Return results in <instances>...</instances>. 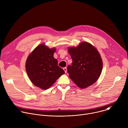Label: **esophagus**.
<instances>
[{"mask_svg": "<svg viewBox=\"0 0 128 128\" xmlns=\"http://www.w3.org/2000/svg\"><path fill=\"white\" fill-rule=\"evenodd\" d=\"M63 70H64V72H65V73H66V72H67V68H66V67H64V68H63Z\"/></svg>", "mask_w": 128, "mask_h": 128, "instance_id": "obj_1", "label": "esophagus"}]
</instances>
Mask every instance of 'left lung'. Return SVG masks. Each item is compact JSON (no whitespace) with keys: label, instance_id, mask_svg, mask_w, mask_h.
Returning <instances> with one entry per match:
<instances>
[{"label":"left lung","instance_id":"1","mask_svg":"<svg viewBox=\"0 0 128 128\" xmlns=\"http://www.w3.org/2000/svg\"><path fill=\"white\" fill-rule=\"evenodd\" d=\"M72 62L67 72L73 82L80 88L94 84L100 77L102 61L98 50L88 42H83L77 47L68 48Z\"/></svg>","mask_w":128,"mask_h":128}]
</instances>
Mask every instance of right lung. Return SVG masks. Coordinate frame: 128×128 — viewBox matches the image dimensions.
I'll return each instance as SVG.
<instances>
[{
	"label": "right lung",
	"instance_id": "obj_1",
	"mask_svg": "<svg viewBox=\"0 0 128 128\" xmlns=\"http://www.w3.org/2000/svg\"><path fill=\"white\" fill-rule=\"evenodd\" d=\"M56 48L39 45L27 58L26 71L32 83L42 89H48L62 74L63 69L54 57Z\"/></svg>",
	"mask_w": 128,
	"mask_h": 128
}]
</instances>
